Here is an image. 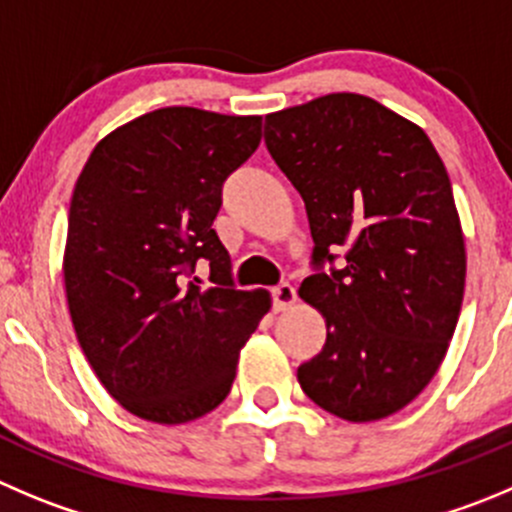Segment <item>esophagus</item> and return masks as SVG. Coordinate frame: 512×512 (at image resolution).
<instances>
[{
  "mask_svg": "<svg viewBox=\"0 0 512 512\" xmlns=\"http://www.w3.org/2000/svg\"><path fill=\"white\" fill-rule=\"evenodd\" d=\"M271 299H274L276 311H286L296 301V289L291 284H279L271 289Z\"/></svg>",
  "mask_w": 512,
  "mask_h": 512,
  "instance_id": "obj_1",
  "label": "esophagus"
}]
</instances>
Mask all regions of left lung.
Wrapping results in <instances>:
<instances>
[{
	"mask_svg": "<svg viewBox=\"0 0 512 512\" xmlns=\"http://www.w3.org/2000/svg\"><path fill=\"white\" fill-rule=\"evenodd\" d=\"M266 148L304 198L316 274L299 296L326 319L301 389L349 422L394 415L440 369L465 294L445 163L425 130L354 92L266 115Z\"/></svg>",
	"mask_w": 512,
	"mask_h": 512,
	"instance_id": "obj_1",
	"label": "left lung"
}]
</instances>
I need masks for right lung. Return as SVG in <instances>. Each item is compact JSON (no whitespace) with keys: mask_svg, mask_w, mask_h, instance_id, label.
Wrapping results in <instances>:
<instances>
[{"mask_svg":"<svg viewBox=\"0 0 512 512\" xmlns=\"http://www.w3.org/2000/svg\"><path fill=\"white\" fill-rule=\"evenodd\" d=\"M259 143V115L163 107L102 138L77 178L62 264L72 326L102 387L143 420L216 410L271 309L269 291L233 286L213 231L223 183ZM201 258L211 290L192 276Z\"/></svg>","mask_w":512,"mask_h":512,"instance_id":"obj_1","label":"right lung"}]
</instances>
